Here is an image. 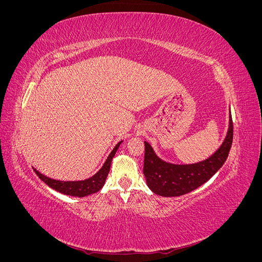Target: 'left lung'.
Wrapping results in <instances>:
<instances>
[{
	"label": "left lung",
	"instance_id": "obj_1",
	"mask_svg": "<svg viewBox=\"0 0 262 262\" xmlns=\"http://www.w3.org/2000/svg\"><path fill=\"white\" fill-rule=\"evenodd\" d=\"M233 142V121L229 115L228 130L223 143L207 160L194 164L178 165L158 157L153 147L144 141L143 172L148 188L162 196L186 194L207 182L224 165Z\"/></svg>",
	"mask_w": 262,
	"mask_h": 262
}]
</instances>
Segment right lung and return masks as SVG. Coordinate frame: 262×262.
Returning <instances> with one entry per match:
<instances>
[{"label": "right lung", "instance_id": "add662e5", "mask_svg": "<svg viewBox=\"0 0 262 262\" xmlns=\"http://www.w3.org/2000/svg\"><path fill=\"white\" fill-rule=\"evenodd\" d=\"M122 143V141L119 142V143L114 147L112 153L109 154L105 164L102 165V167L95 173L94 176L91 178H87L85 180H76V181H61V180H55L52 178L47 177L42 175L41 172H39L37 169L34 168L37 176L40 178L46 185H48L50 188L54 189L55 191L61 192L67 195H72V196H78L83 198L86 195H90L92 193H95L99 191L105 185L106 178L108 176V172L110 169V165H112L113 158L117 152V149Z\"/></svg>", "mask_w": 262, "mask_h": 262}]
</instances>
